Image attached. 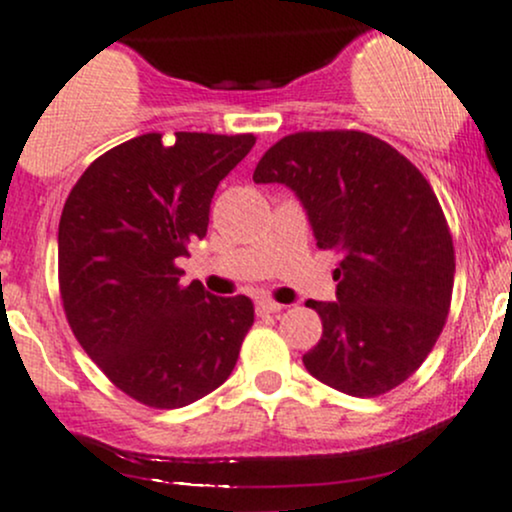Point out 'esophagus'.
I'll return each instance as SVG.
<instances>
[{
	"label": "esophagus",
	"mask_w": 512,
	"mask_h": 512,
	"mask_svg": "<svg viewBox=\"0 0 512 512\" xmlns=\"http://www.w3.org/2000/svg\"><path fill=\"white\" fill-rule=\"evenodd\" d=\"M283 310V305L271 298H258L256 300V312L258 315H276V312Z\"/></svg>",
	"instance_id": "esophagus-1"
}]
</instances>
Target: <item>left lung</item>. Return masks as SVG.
Segmentation results:
<instances>
[{
    "instance_id": "1",
    "label": "left lung",
    "mask_w": 512,
    "mask_h": 512,
    "mask_svg": "<svg viewBox=\"0 0 512 512\" xmlns=\"http://www.w3.org/2000/svg\"><path fill=\"white\" fill-rule=\"evenodd\" d=\"M254 183L298 195L320 249L337 251V302L307 300L322 339L302 356L324 386L388 393L422 366L452 305L454 244L425 175L354 129L298 131L263 153Z\"/></svg>"
}]
</instances>
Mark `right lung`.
<instances>
[{
	"instance_id": "right-lung-1",
	"label": "right lung",
	"mask_w": 512,
	"mask_h": 512,
	"mask_svg": "<svg viewBox=\"0 0 512 512\" xmlns=\"http://www.w3.org/2000/svg\"><path fill=\"white\" fill-rule=\"evenodd\" d=\"M254 144V134L136 136L97 158L65 200V317L104 376L148 408H183L222 386L254 324L246 295L180 285L178 268L205 239L219 180Z\"/></svg>"
}]
</instances>
